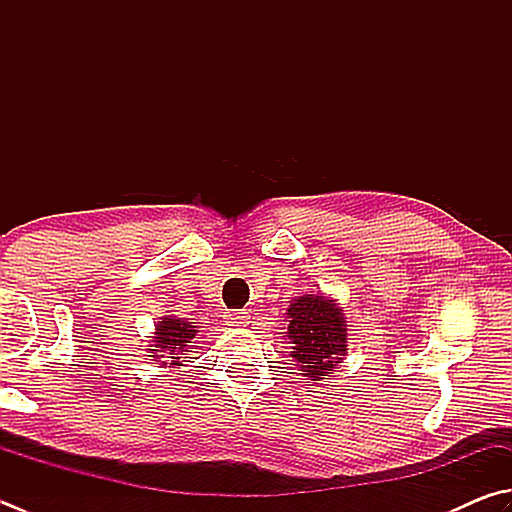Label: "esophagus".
<instances>
[{
  "instance_id": "1",
  "label": "esophagus",
  "mask_w": 512,
  "mask_h": 512,
  "mask_svg": "<svg viewBox=\"0 0 512 512\" xmlns=\"http://www.w3.org/2000/svg\"><path fill=\"white\" fill-rule=\"evenodd\" d=\"M225 316H227V323H229V325L240 327V325L249 323V312H245V310H231V312H227Z\"/></svg>"
}]
</instances>
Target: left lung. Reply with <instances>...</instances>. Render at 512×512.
I'll return each mask as SVG.
<instances>
[{"instance_id":"8db88e82","label":"left lung","mask_w":512,"mask_h":512,"mask_svg":"<svg viewBox=\"0 0 512 512\" xmlns=\"http://www.w3.org/2000/svg\"><path fill=\"white\" fill-rule=\"evenodd\" d=\"M287 334L292 339V356L301 363L310 381H321L341 363L347 345V330L339 307L323 296H298L287 310Z\"/></svg>"}]
</instances>
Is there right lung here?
<instances>
[{"instance_id": "add662e5", "label": "right lung", "mask_w": 512, "mask_h": 512, "mask_svg": "<svg viewBox=\"0 0 512 512\" xmlns=\"http://www.w3.org/2000/svg\"><path fill=\"white\" fill-rule=\"evenodd\" d=\"M156 330L158 332L153 339H156L158 350H151V352L153 356L158 351L168 354L167 357H156V359H162L160 361L162 365H169V368L171 365H180L182 356L178 354L194 350V345L191 343H194L198 330L196 325H191L189 321H185V318H165V321L158 323Z\"/></svg>"}]
</instances>
